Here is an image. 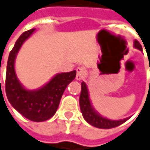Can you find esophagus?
Returning <instances> with one entry per match:
<instances>
[{
	"instance_id": "obj_1",
	"label": "esophagus",
	"mask_w": 150,
	"mask_h": 150,
	"mask_svg": "<svg viewBox=\"0 0 150 150\" xmlns=\"http://www.w3.org/2000/svg\"><path fill=\"white\" fill-rule=\"evenodd\" d=\"M86 70L83 67H78L76 69V79L77 80H82L85 76Z\"/></svg>"
}]
</instances>
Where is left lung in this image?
I'll return each instance as SVG.
<instances>
[{
  "mask_svg": "<svg viewBox=\"0 0 150 150\" xmlns=\"http://www.w3.org/2000/svg\"><path fill=\"white\" fill-rule=\"evenodd\" d=\"M134 47L135 48H138L139 50L142 51V47L139 43V42L135 41ZM79 103H80V108H81L82 116L90 125H92L96 128H99V129L115 128V127L122 124L129 119V118H125L123 120H116V121L109 120V119L104 118V117L101 116L100 115H98L91 106L89 96H88V88H87V85L85 84V82H81V95H80Z\"/></svg>",
  "mask_w": 150,
  "mask_h": 150,
  "instance_id": "obj_1",
  "label": "left lung"
}]
</instances>
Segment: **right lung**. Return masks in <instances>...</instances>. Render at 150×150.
Listing matches in <instances>:
<instances>
[{
  "mask_svg": "<svg viewBox=\"0 0 150 150\" xmlns=\"http://www.w3.org/2000/svg\"><path fill=\"white\" fill-rule=\"evenodd\" d=\"M34 31L35 28L24 32L10 51L7 64L5 89L8 102L21 115L33 122H43L55 114L62 94L69 83L75 78L76 71L57 74L37 90L24 88L15 75V60L21 45Z\"/></svg>",
  "mask_w": 150,
  "mask_h": 150,
  "instance_id": "1",
  "label": "right lung"
}]
</instances>
